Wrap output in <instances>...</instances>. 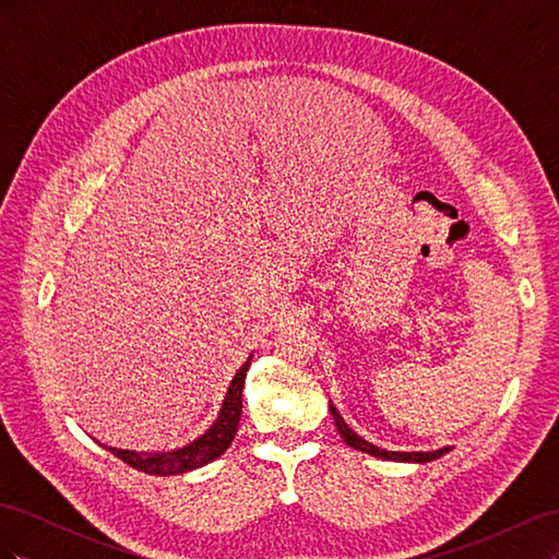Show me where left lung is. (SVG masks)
<instances>
[{"instance_id": "left-lung-1", "label": "left lung", "mask_w": 559, "mask_h": 559, "mask_svg": "<svg viewBox=\"0 0 559 559\" xmlns=\"http://www.w3.org/2000/svg\"><path fill=\"white\" fill-rule=\"evenodd\" d=\"M329 408H331V415H333V419H335L337 431H341V436H343V441H345L349 448L361 450V452H366V454L382 456V460H392V462H419V464H421V462L438 460V456H443L445 452H450V448L431 450V452H392V450H382V448H378V445H373V443L364 441V438H361L359 433H354V431L345 425V419L341 417V413L335 411L333 403H329Z\"/></svg>"}]
</instances>
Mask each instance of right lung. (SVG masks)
Returning a JSON list of instances; mask_svg holds the SVG:
<instances>
[{
	"label": "right lung",
	"instance_id": "obj_1",
	"mask_svg": "<svg viewBox=\"0 0 559 559\" xmlns=\"http://www.w3.org/2000/svg\"><path fill=\"white\" fill-rule=\"evenodd\" d=\"M249 366H251V357L242 364L238 373H235L228 386V394L224 399L222 413H218L214 425L200 438H195L193 443L173 452H160V454L118 450L109 445H105V450H109L114 456H118V460H123L128 466L148 473V476H177V473H186V471L210 464L218 454H224L228 450L235 433H238L240 415H242V386H245Z\"/></svg>",
	"mask_w": 559,
	"mask_h": 559
}]
</instances>
